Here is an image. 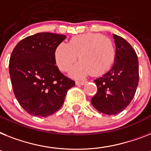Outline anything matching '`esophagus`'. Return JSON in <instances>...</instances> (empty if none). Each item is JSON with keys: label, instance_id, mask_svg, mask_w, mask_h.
Instances as JSON below:
<instances>
[{"label": "esophagus", "instance_id": "esophagus-1", "mask_svg": "<svg viewBox=\"0 0 151 151\" xmlns=\"http://www.w3.org/2000/svg\"><path fill=\"white\" fill-rule=\"evenodd\" d=\"M86 83V81H76V84L77 86H83V85H84Z\"/></svg>", "mask_w": 151, "mask_h": 151}]
</instances>
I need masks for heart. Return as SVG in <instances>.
<instances>
[{"label": "heart", "mask_w": 151, "mask_h": 151, "mask_svg": "<svg viewBox=\"0 0 151 151\" xmlns=\"http://www.w3.org/2000/svg\"><path fill=\"white\" fill-rule=\"evenodd\" d=\"M116 48L113 42L100 34H85L74 36L68 42L61 43L55 52L56 64L61 70L67 72L78 56L81 61L71 71L76 78L90 74L99 76L111 68L115 62Z\"/></svg>", "instance_id": "obj_1"}]
</instances>
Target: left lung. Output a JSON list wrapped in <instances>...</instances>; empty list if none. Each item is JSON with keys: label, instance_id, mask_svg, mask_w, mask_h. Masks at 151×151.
<instances>
[{"label": "left lung", "instance_id": "1", "mask_svg": "<svg viewBox=\"0 0 151 151\" xmlns=\"http://www.w3.org/2000/svg\"><path fill=\"white\" fill-rule=\"evenodd\" d=\"M116 58L113 66L94 80L97 93L91 99L96 109L107 115H115L129 105L139 83V62L134 48L124 38L113 35Z\"/></svg>", "mask_w": 151, "mask_h": 151}]
</instances>
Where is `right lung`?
Instances as JSON below:
<instances>
[{"label": "right lung", "instance_id": "add662e5", "mask_svg": "<svg viewBox=\"0 0 151 151\" xmlns=\"http://www.w3.org/2000/svg\"><path fill=\"white\" fill-rule=\"evenodd\" d=\"M65 38L49 32L35 34L20 41L11 53L9 73L14 93L31 115L45 117L55 113L76 85L55 65L56 48Z\"/></svg>", "mask_w": 151, "mask_h": 151}]
</instances>
